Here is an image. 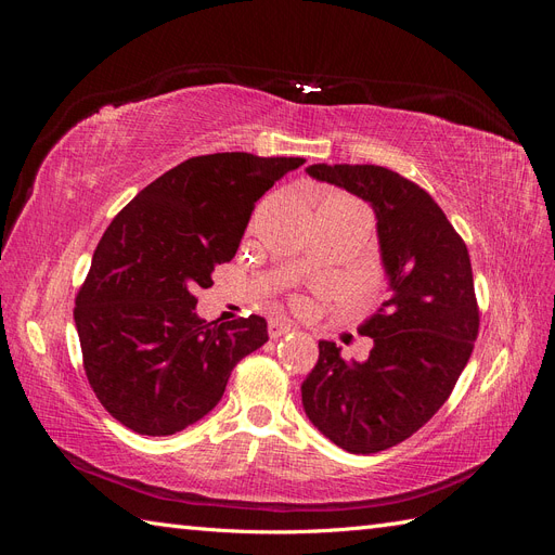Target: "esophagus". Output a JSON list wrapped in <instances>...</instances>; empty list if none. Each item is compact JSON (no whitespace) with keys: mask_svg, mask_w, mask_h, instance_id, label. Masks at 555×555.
<instances>
[{"mask_svg":"<svg viewBox=\"0 0 555 555\" xmlns=\"http://www.w3.org/2000/svg\"><path fill=\"white\" fill-rule=\"evenodd\" d=\"M289 331H294V324H289V322H271V324H268V335H271V340L282 338V335H287Z\"/></svg>","mask_w":555,"mask_h":555,"instance_id":"esophagus-1","label":"esophagus"}]
</instances>
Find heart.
I'll return each instance as SVG.
<instances>
[{"label":"heart","mask_w":555,"mask_h":555,"mask_svg":"<svg viewBox=\"0 0 555 555\" xmlns=\"http://www.w3.org/2000/svg\"><path fill=\"white\" fill-rule=\"evenodd\" d=\"M351 208H359L357 204H351L349 198H343V196H328L324 198V204L319 206V210H351ZM298 306H304V300H296Z\"/></svg>","instance_id":"b5f03b06"}]
</instances>
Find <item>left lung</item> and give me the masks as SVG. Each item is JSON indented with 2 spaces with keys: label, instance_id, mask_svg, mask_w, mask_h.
<instances>
[{
  "label": "left lung",
  "instance_id": "left-lung-1",
  "mask_svg": "<svg viewBox=\"0 0 555 555\" xmlns=\"http://www.w3.org/2000/svg\"><path fill=\"white\" fill-rule=\"evenodd\" d=\"M308 173L361 196L377 215L391 298L359 328L375 347L347 363L335 343L300 386L310 422L349 453L400 444L438 412L479 333L473 266L463 238L416 182L375 164H312Z\"/></svg>",
  "mask_w": 555,
  "mask_h": 555
}]
</instances>
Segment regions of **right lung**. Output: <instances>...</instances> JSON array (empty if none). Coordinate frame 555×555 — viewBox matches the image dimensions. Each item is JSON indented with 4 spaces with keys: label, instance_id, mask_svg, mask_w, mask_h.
I'll return each mask as SVG.
<instances>
[{
    "label": "right lung",
    "instance_id": "add662e5",
    "mask_svg": "<svg viewBox=\"0 0 555 555\" xmlns=\"http://www.w3.org/2000/svg\"><path fill=\"white\" fill-rule=\"evenodd\" d=\"M300 157L215 153L150 182L99 241L74 319L94 396L122 426L162 438L220 402L243 357L268 343L266 319H198L194 289L233 259L257 201Z\"/></svg>",
    "mask_w": 555,
    "mask_h": 555
}]
</instances>
